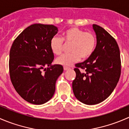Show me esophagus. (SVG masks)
I'll return each instance as SVG.
<instances>
[{"mask_svg":"<svg viewBox=\"0 0 129 129\" xmlns=\"http://www.w3.org/2000/svg\"><path fill=\"white\" fill-rule=\"evenodd\" d=\"M69 67H63V70H64V71H67V70H69Z\"/></svg>","mask_w":129,"mask_h":129,"instance_id":"obj_1","label":"esophagus"}]
</instances>
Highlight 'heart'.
<instances>
[{
    "mask_svg": "<svg viewBox=\"0 0 129 129\" xmlns=\"http://www.w3.org/2000/svg\"><path fill=\"white\" fill-rule=\"evenodd\" d=\"M63 41L66 44H71V54H64L58 57L57 62L65 67H69L80 60L89 58L94 51L96 45L95 36L91 32H85L77 28H71L62 34V39L57 36L50 41V49L55 55L62 54L63 47Z\"/></svg>",
    "mask_w": 129,
    "mask_h": 129,
    "instance_id": "b5f03b06",
    "label": "heart"
}]
</instances>
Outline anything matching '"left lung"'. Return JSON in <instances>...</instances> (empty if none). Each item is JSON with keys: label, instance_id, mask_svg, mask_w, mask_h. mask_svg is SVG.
Wrapping results in <instances>:
<instances>
[{"label": "left lung", "instance_id": "8db88e82", "mask_svg": "<svg viewBox=\"0 0 129 129\" xmlns=\"http://www.w3.org/2000/svg\"><path fill=\"white\" fill-rule=\"evenodd\" d=\"M97 45L88 59L77 63L73 80L75 97L87 105L106 99L116 87L121 72L120 50L115 40L102 27L93 24ZM84 71L80 72L79 68Z\"/></svg>", "mask_w": 129, "mask_h": 129}]
</instances>
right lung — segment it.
Masks as SVG:
<instances>
[{
  "mask_svg": "<svg viewBox=\"0 0 129 129\" xmlns=\"http://www.w3.org/2000/svg\"><path fill=\"white\" fill-rule=\"evenodd\" d=\"M57 32L54 25H31L15 39L10 49V80L20 97L32 104L41 105L51 99L57 79L63 72L62 66L51 64L54 55L50 41Z\"/></svg>",
  "mask_w": 129,
  "mask_h": 129,
  "instance_id": "right-lung-1",
  "label": "right lung"
}]
</instances>
